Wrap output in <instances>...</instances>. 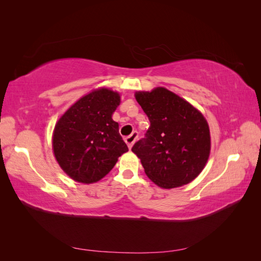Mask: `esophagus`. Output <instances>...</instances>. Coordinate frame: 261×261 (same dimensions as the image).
Returning <instances> with one entry per match:
<instances>
[{"instance_id":"esophagus-1","label":"esophagus","mask_w":261,"mask_h":261,"mask_svg":"<svg viewBox=\"0 0 261 261\" xmlns=\"http://www.w3.org/2000/svg\"><path fill=\"white\" fill-rule=\"evenodd\" d=\"M137 138H138V133H137V132H134L133 134H130L129 136L125 137V143L127 144V146H128L129 149L133 147L134 143H135V141L137 140Z\"/></svg>"}]
</instances>
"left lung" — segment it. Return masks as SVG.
<instances>
[{"instance_id": "8db88e82", "label": "left lung", "mask_w": 261, "mask_h": 261, "mask_svg": "<svg viewBox=\"0 0 261 261\" xmlns=\"http://www.w3.org/2000/svg\"><path fill=\"white\" fill-rule=\"evenodd\" d=\"M135 97L149 118L145 137L133 146L147 176L162 188H174L195 179L210 153L206 118L172 91L155 88Z\"/></svg>"}]
</instances>
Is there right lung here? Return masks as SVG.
Wrapping results in <instances>:
<instances>
[{
  "mask_svg": "<svg viewBox=\"0 0 261 261\" xmlns=\"http://www.w3.org/2000/svg\"><path fill=\"white\" fill-rule=\"evenodd\" d=\"M120 94L102 88L70 107L55 125L54 155L67 175L90 184L105 177L117 158L128 151L112 114L120 106Z\"/></svg>",
  "mask_w": 261,
  "mask_h": 261,
  "instance_id": "1",
  "label": "right lung"
}]
</instances>
